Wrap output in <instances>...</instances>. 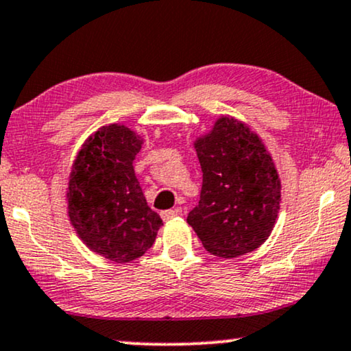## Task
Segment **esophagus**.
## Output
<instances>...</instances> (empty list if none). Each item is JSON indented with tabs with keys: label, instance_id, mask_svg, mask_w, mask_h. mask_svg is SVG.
<instances>
[{
	"label": "esophagus",
	"instance_id": "1",
	"mask_svg": "<svg viewBox=\"0 0 351 351\" xmlns=\"http://www.w3.org/2000/svg\"><path fill=\"white\" fill-rule=\"evenodd\" d=\"M180 214V208H170V210H163L162 212V219L165 220V221H168V220H171V219H175L176 215Z\"/></svg>",
	"mask_w": 351,
	"mask_h": 351
}]
</instances>
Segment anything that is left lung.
I'll use <instances>...</instances> for the list:
<instances>
[{"label":"left lung","instance_id":"obj_1","mask_svg":"<svg viewBox=\"0 0 351 351\" xmlns=\"http://www.w3.org/2000/svg\"><path fill=\"white\" fill-rule=\"evenodd\" d=\"M202 168L199 204L188 223L210 254L230 259L259 247L280 210V178L261 137L233 117H220L194 141Z\"/></svg>","mask_w":351,"mask_h":351}]
</instances>
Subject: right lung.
Here are the masks:
<instances>
[{
    "label": "right lung",
    "mask_w": 351,
    "mask_h": 351,
    "mask_svg": "<svg viewBox=\"0 0 351 351\" xmlns=\"http://www.w3.org/2000/svg\"><path fill=\"white\" fill-rule=\"evenodd\" d=\"M143 144L124 124L101 126L82 144L69 173L71 225L88 250L118 264L143 256L163 225L134 175Z\"/></svg>",
    "instance_id": "add662e5"
}]
</instances>
